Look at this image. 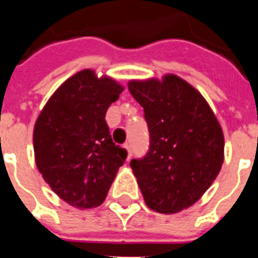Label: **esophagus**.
I'll list each match as a JSON object with an SVG mask.
<instances>
[{
	"mask_svg": "<svg viewBox=\"0 0 258 258\" xmlns=\"http://www.w3.org/2000/svg\"><path fill=\"white\" fill-rule=\"evenodd\" d=\"M124 149L127 151V155H128V157H131V145H130V144H125V145H124Z\"/></svg>",
	"mask_w": 258,
	"mask_h": 258,
	"instance_id": "34e87169",
	"label": "esophagus"
}]
</instances>
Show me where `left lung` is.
<instances>
[{"instance_id": "left-lung-1", "label": "left lung", "mask_w": 258, "mask_h": 258, "mask_svg": "<svg viewBox=\"0 0 258 258\" xmlns=\"http://www.w3.org/2000/svg\"><path fill=\"white\" fill-rule=\"evenodd\" d=\"M128 90L144 107L151 148L131 160L146 206L175 214L195 205L217 178L224 163V133L205 96L188 81L130 80Z\"/></svg>"}]
</instances>
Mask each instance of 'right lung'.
Segmentation results:
<instances>
[{"mask_svg":"<svg viewBox=\"0 0 258 258\" xmlns=\"http://www.w3.org/2000/svg\"><path fill=\"white\" fill-rule=\"evenodd\" d=\"M123 91L110 76L84 69L59 85L37 117L36 166L68 205L81 210L101 205L127 157L113 144L105 120Z\"/></svg>","mask_w":258,"mask_h":258,"instance_id":"1","label":"right lung"}]
</instances>
